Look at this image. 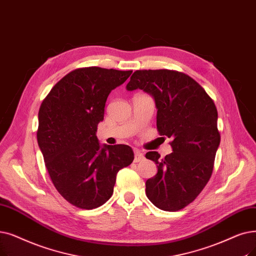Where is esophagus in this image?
<instances>
[{"instance_id":"1","label":"esophagus","mask_w":256,"mask_h":256,"mask_svg":"<svg viewBox=\"0 0 256 256\" xmlns=\"http://www.w3.org/2000/svg\"><path fill=\"white\" fill-rule=\"evenodd\" d=\"M135 158H134V161L137 163V162H140V161H142L143 159H144V154L140 152V150H136L135 152Z\"/></svg>"}]
</instances>
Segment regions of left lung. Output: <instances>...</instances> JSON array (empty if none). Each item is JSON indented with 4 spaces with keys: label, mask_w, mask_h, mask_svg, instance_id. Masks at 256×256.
<instances>
[{
    "label": "left lung",
    "mask_w": 256,
    "mask_h": 256,
    "mask_svg": "<svg viewBox=\"0 0 256 256\" xmlns=\"http://www.w3.org/2000/svg\"><path fill=\"white\" fill-rule=\"evenodd\" d=\"M126 88H140L154 96L158 132L172 138V154L164 158L158 152L146 154L158 166L157 174L146 183V196L159 209H183L201 194L212 174L220 141L216 106L201 84L179 71L137 70Z\"/></svg>",
    "instance_id": "8db88e82"
}]
</instances>
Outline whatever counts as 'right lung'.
Wrapping results in <instances>:
<instances>
[{"label":"right lung","mask_w":256,"mask_h":256,"mask_svg":"<svg viewBox=\"0 0 256 256\" xmlns=\"http://www.w3.org/2000/svg\"><path fill=\"white\" fill-rule=\"evenodd\" d=\"M132 71L86 66L55 84L38 110L36 137L53 185L70 204L94 209L112 196L117 172L134 160L124 144L100 148L96 137L110 91Z\"/></svg>","instance_id":"add662e5"}]
</instances>
